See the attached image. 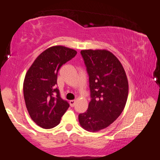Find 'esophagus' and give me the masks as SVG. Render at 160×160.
<instances>
[{"label":"esophagus","mask_w":160,"mask_h":160,"mask_svg":"<svg viewBox=\"0 0 160 160\" xmlns=\"http://www.w3.org/2000/svg\"><path fill=\"white\" fill-rule=\"evenodd\" d=\"M75 104V100H72V101H70V105L71 107H73Z\"/></svg>","instance_id":"34e87169"}]
</instances>
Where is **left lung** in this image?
<instances>
[{
    "label": "left lung",
    "instance_id": "8db88e82",
    "mask_svg": "<svg viewBox=\"0 0 160 160\" xmlns=\"http://www.w3.org/2000/svg\"><path fill=\"white\" fill-rule=\"evenodd\" d=\"M80 53L89 75L91 101L78 119L88 132H98L113 123L124 109L128 79L120 61L108 50L85 49Z\"/></svg>",
    "mask_w": 160,
    "mask_h": 160
}]
</instances>
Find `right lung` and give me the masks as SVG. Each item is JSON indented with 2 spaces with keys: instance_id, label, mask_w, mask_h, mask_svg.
Wrapping results in <instances>:
<instances>
[{
  "instance_id": "right-lung-1",
  "label": "right lung",
  "mask_w": 160,
  "mask_h": 160,
  "mask_svg": "<svg viewBox=\"0 0 160 160\" xmlns=\"http://www.w3.org/2000/svg\"><path fill=\"white\" fill-rule=\"evenodd\" d=\"M76 54L68 47H51L37 57L26 74L23 87L26 106L30 117L40 127H55L70 106L56 88L57 73Z\"/></svg>"
}]
</instances>
